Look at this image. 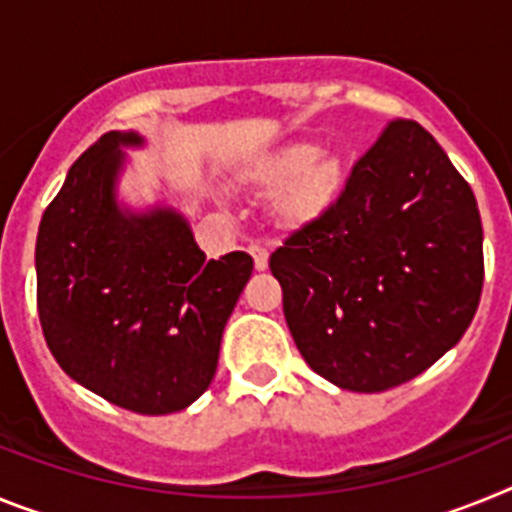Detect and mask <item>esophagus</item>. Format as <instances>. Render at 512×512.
Segmentation results:
<instances>
[{"label": "esophagus", "instance_id": "1", "mask_svg": "<svg viewBox=\"0 0 512 512\" xmlns=\"http://www.w3.org/2000/svg\"><path fill=\"white\" fill-rule=\"evenodd\" d=\"M248 253L253 256V266H256V271H264L266 266H269V251H266L264 246L253 243V246H248Z\"/></svg>", "mask_w": 512, "mask_h": 512}]
</instances>
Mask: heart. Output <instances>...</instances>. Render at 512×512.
<instances>
[{
    "instance_id": "obj_1",
    "label": "heart",
    "mask_w": 512,
    "mask_h": 512,
    "mask_svg": "<svg viewBox=\"0 0 512 512\" xmlns=\"http://www.w3.org/2000/svg\"><path fill=\"white\" fill-rule=\"evenodd\" d=\"M241 179L259 192H277L274 220L297 230L315 223L336 202L343 187L341 158L320 153L312 143H287L253 156L241 169Z\"/></svg>"
}]
</instances>
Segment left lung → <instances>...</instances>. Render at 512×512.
<instances>
[{
    "label": "left lung",
    "mask_w": 512,
    "mask_h": 512,
    "mask_svg": "<svg viewBox=\"0 0 512 512\" xmlns=\"http://www.w3.org/2000/svg\"><path fill=\"white\" fill-rule=\"evenodd\" d=\"M302 359L351 392L423 374L477 312L485 256L477 200L415 120H392L323 217L271 253Z\"/></svg>",
    "instance_id": "1"
}]
</instances>
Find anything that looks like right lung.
I'll return each mask as SVG.
<instances>
[{
    "instance_id": "add662e5",
    "label": "right lung",
    "mask_w": 512,
    "mask_h": 512,
    "mask_svg": "<svg viewBox=\"0 0 512 512\" xmlns=\"http://www.w3.org/2000/svg\"><path fill=\"white\" fill-rule=\"evenodd\" d=\"M133 130H110L74 161L35 243L38 315L63 372L112 405L166 415L210 387L220 341L251 279L243 251L205 259L171 207L117 205Z\"/></svg>"
}]
</instances>
